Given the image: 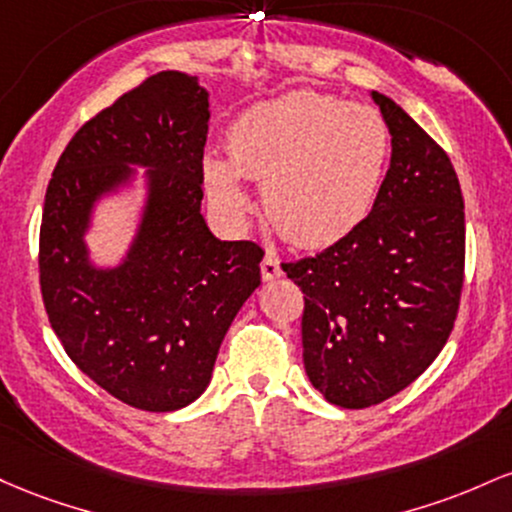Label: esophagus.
Segmentation results:
<instances>
[{"label": "esophagus", "mask_w": 512, "mask_h": 512, "mask_svg": "<svg viewBox=\"0 0 512 512\" xmlns=\"http://www.w3.org/2000/svg\"><path fill=\"white\" fill-rule=\"evenodd\" d=\"M261 275L263 280H275L283 275V268H280V261L273 254H266V258L261 261Z\"/></svg>", "instance_id": "34e87169"}]
</instances>
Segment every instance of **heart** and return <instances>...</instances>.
<instances>
[{
  "mask_svg": "<svg viewBox=\"0 0 512 512\" xmlns=\"http://www.w3.org/2000/svg\"><path fill=\"white\" fill-rule=\"evenodd\" d=\"M227 159L208 154L205 183L227 215L244 217L251 195L241 179L263 183L273 225L300 246L343 239L370 215L387 176V120L314 91L258 103L229 125Z\"/></svg>",
  "mask_w": 512,
  "mask_h": 512,
  "instance_id": "heart-1",
  "label": "heart"
}]
</instances>
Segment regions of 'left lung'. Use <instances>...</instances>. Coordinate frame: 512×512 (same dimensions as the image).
<instances>
[{
	"instance_id": "obj_1",
	"label": "left lung",
	"mask_w": 512,
	"mask_h": 512,
	"mask_svg": "<svg viewBox=\"0 0 512 512\" xmlns=\"http://www.w3.org/2000/svg\"><path fill=\"white\" fill-rule=\"evenodd\" d=\"M392 162L370 215L317 256L283 263L304 292L309 382L341 409L399 394L438 358L464 283V200L438 142L372 91Z\"/></svg>"
}]
</instances>
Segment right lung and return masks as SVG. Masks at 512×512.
Listing matches in <instances>:
<instances>
[{
  "label": "right lung",
  "instance_id": "obj_1",
  "mask_svg": "<svg viewBox=\"0 0 512 512\" xmlns=\"http://www.w3.org/2000/svg\"><path fill=\"white\" fill-rule=\"evenodd\" d=\"M210 103L198 79L152 74L86 120L45 193L40 292L72 363L123 404L176 411L210 384L217 350L261 285L263 249L220 241L200 215ZM148 169V203L116 269L88 261L83 234L101 194Z\"/></svg>",
  "mask_w": 512,
  "mask_h": 512
}]
</instances>
